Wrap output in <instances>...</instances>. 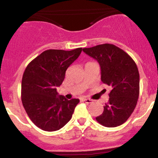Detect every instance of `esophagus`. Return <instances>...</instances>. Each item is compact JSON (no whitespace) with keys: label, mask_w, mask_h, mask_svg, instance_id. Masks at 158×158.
Returning <instances> with one entry per match:
<instances>
[{"label":"esophagus","mask_w":158,"mask_h":158,"mask_svg":"<svg viewBox=\"0 0 158 158\" xmlns=\"http://www.w3.org/2000/svg\"><path fill=\"white\" fill-rule=\"evenodd\" d=\"M83 102H85L87 103V104H91V103L93 102V100H91V99H89V98H84Z\"/></svg>","instance_id":"34e87169"}]
</instances>
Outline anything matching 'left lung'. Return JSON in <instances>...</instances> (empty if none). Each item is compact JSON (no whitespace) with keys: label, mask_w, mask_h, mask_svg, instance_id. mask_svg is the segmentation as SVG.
Wrapping results in <instances>:
<instances>
[{"label":"left lung","mask_w":158,"mask_h":158,"mask_svg":"<svg viewBox=\"0 0 158 158\" xmlns=\"http://www.w3.org/2000/svg\"><path fill=\"white\" fill-rule=\"evenodd\" d=\"M83 51L98 62L101 80L111 88L109 102L96 120L104 127H118L128 119L137 103L139 93L137 66L125 51L115 45H98L84 48Z\"/></svg>","instance_id":"left-lung-1"}]
</instances>
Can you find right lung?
<instances>
[{"label":"right lung","mask_w":158,"mask_h":158,"mask_svg":"<svg viewBox=\"0 0 158 158\" xmlns=\"http://www.w3.org/2000/svg\"><path fill=\"white\" fill-rule=\"evenodd\" d=\"M82 48L70 51L48 49L31 60L22 81V102L28 117L41 130L52 132L64 127L71 118L80 100H71L56 91L67 69L74 62Z\"/></svg>","instance_id":"right-lung-1"}]
</instances>
